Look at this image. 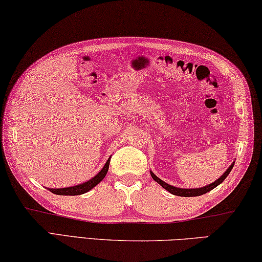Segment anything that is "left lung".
Wrapping results in <instances>:
<instances>
[{
    "label": "left lung",
    "mask_w": 262,
    "mask_h": 262,
    "mask_svg": "<svg viewBox=\"0 0 262 262\" xmlns=\"http://www.w3.org/2000/svg\"><path fill=\"white\" fill-rule=\"evenodd\" d=\"M234 164H235V163H232V164L229 166V168H228V169L226 170L225 174H223L220 179H217V180L215 181V182L208 184V185H206V187L197 188V189H182V188L173 187V185L167 184L166 182H164L163 180H160L158 177H156V175H155L154 173H152V172H151V177H152V179H154V180L156 181V182H158V183L161 185V187L167 190L168 192L175 194V196H181V197H196V196H202V194L206 193V192H208V191H211L212 189H214L215 187H217L219 184L222 183L223 181H225V179L228 177V174L230 173V170L232 169V167H234Z\"/></svg>",
    "instance_id": "obj_1"
}]
</instances>
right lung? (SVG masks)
Here are the masks:
<instances>
[{
	"label": "right lung",
	"mask_w": 262,
	"mask_h": 262,
	"mask_svg": "<svg viewBox=\"0 0 262 262\" xmlns=\"http://www.w3.org/2000/svg\"><path fill=\"white\" fill-rule=\"evenodd\" d=\"M108 165H110V158L106 161V164L104 165L101 172L97 175H95L93 179L84 183H81L79 185H74V187H69V188H61V189H49L52 193L55 194H60V196H78V194H82L84 192H88L89 190H92L95 185H97L101 181L105 178V175L108 170Z\"/></svg>",
	"instance_id": "obj_1"
}]
</instances>
